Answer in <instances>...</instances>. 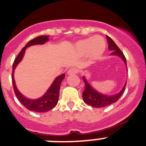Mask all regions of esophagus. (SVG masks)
<instances>
[{"mask_svg": "<svg viewBox=\"0 0 146 146\" xmlns=\"http://www.w3.org/2000/svg\"><path fill=\"white\" fill-rule=\"evenodd\" d=\"M68 75H72V74H76L77 73V70L75 68H70L68 70Z\"/></svg>", "mask_w": 146, "mask_h": 146, "instance_id": "1", "label": "esophagus"}]
</instances>
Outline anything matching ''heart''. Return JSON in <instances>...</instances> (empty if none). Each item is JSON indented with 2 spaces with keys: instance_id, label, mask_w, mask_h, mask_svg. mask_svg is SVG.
Returning <instances> with one entry per match:
<instances>
[{
  "instance_id": "heart-1",
  "label": "heart",
  "mask_w": 146,
  "mask_h": 146,
  "mask_svg": "<svg viewBox=\"0 0 146 146\" xmlns=\"http://www.w3.org/2000/svg\"><path fill=\"white\" fill-rule=\"evenodd\" d=\"M105 41L99 36L81 39L76 44L78 53L81 55L87 54L91 60H96L100 58L105 51Z\"/></svg>"
}]
</instances>
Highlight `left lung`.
Here are the masks:
<instances>
[{
  "mask_svg": "<svg viewBox=\"0 0 146 146\" xmlns=\"http://www.w3.org/2000/svg\"><path fill=\"white\" fill-rule=\"evenodd\" d=\"M107 42L109 43V50L112 51L110 55H115V56H118L119 58H120L127 66L126 59H125V55L122 52L120 49L117 46V44L114 43V41L110 36H107ZM83 80H84V84H85V89H84V92L82 94L83 99H84V102L86 104H88V105L94 107H97V108L107 107V106L110 105V104H113L114 102H116L121 97L122 94L125 92V86H126L127 84L126 81L123 88L119 93L109 96V95L99 93L96 89H94L92 86L90 85L89 83L88 82V81L85 78V76H83Z\"/></svg>",
  "mask_w": 146,
  "mask_h": 146,
  "instance_id": "left-lung-1",
  "label": "left lung"
}]
</instances>
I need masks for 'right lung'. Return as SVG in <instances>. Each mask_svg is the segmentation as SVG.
<instances>
[{
	"label": "right lung",
	"mask_w": 146,
	"mask_h": 146,
	"mask_svg": "<svg viewBox=\"0 0 146 146\" xmlns=\"http://www.w3.org/2000/svg\"><path fill=\"white\" fill-rule=\"evenodd\" d=\"M49 40V36L47 35H42L36 37L35 39H32L30 42H29L25 47L22 48L20 53L18 54V56L15 59L14 62L13 64V70H12V83H13V90H14L15 94L16 97L18 98L19 101L21 104L27 109L32 111H36V112H45L54 108L57 105L59 99V92L60 88V84L62 83V80L64 79L65 75L61 74L55 78V79L51 84L50 88L47 89L44 95L41 97L36 99H31L24 96L21 92L19 91L15 83L14 80V70L16 69L18 64L23 59L27 47H31L32 45H36V44H43L45 42Z\"/></svg>",
	"instance_id": "right-lung-1"
}]
</instances>
